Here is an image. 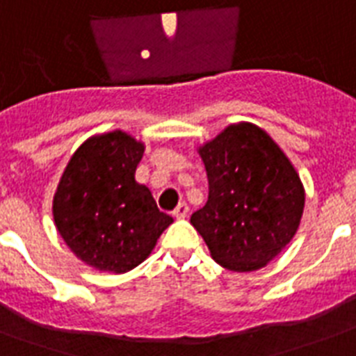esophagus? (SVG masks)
<instances>
[{
  "label": "esophagus",
  "mask_w": 356,
  "mask_h": 356,
  "mask_svg": "<svg viewBox=\"0 0 356 356\" xmlns=\"http://www.w3.org/2000/svg\"><path fill=\"white\" fill-rule=\"evenodd\" d=\"M173 216L177 218V220H184V218L188 216V205L186 203H179L175 207V211H173Z\"/></svg>",
  "instance_id": "1"
}]
</instances>
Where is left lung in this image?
<instances>
[{
  "instance_id": "obj_1",
  "label": "left lung",
  "mask_w": 356,
  "mask_h": 356,
  "mask_svg": "<svg viewBox=\"0 0 356 356\" xmlns=\"http://www.w3.org/2000/svg\"><path fill=\"white\" fill-rule=\"evenodd\" d=\"M209 200L190 223L212 259L231 271L264 268L299 227L305 188L296 168L264 129L233 123L200 147Z\"/></svg>"
}]
</instances>
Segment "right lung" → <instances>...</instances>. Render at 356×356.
<instances>
[{
	"label": "right lung",
	"instance_id": "add662e5",
	"mask_svg": "<svg viewBox=\"0 0 356 356\" xmlns=\"http://www.w3.org/2000/svg\"><path fill=\"white\" fill-rule=\"evenodd\" d=\"M144 144L123 131L92 136L70 159L53 197V220L77 259L125 273L144 262L172 216L134 181Z\"/></svg>",
	"mask_w": 356,
	"mask_h": 356
}]
</instances>
